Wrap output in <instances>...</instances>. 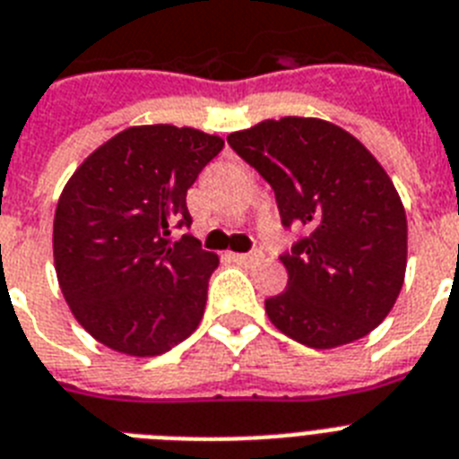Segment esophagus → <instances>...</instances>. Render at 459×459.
<instances>
[{"mask_svg": "<svg viewBox=\"0 0 459 459\" xmlns=\"http://www.w3.org/2000/svg\"><path fill=\"white\" fill-rule=\"evenodd\" d=\"M230 259L236 261L240 265H254L261 261V254L259 252H252V254H230Z\"/></svg>", "mask_w": 459, "mask_h": 459, "instance_id": "obj_1", "label": "esophagus"}]
</instances>
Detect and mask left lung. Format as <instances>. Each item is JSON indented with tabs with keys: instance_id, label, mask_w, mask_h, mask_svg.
<instances>
[{
	"instance_id": "left-lung-1",
	"label": "left lung",
	"mask_w": 459,
	"mask_h": 459,
	"mask_svg": "<svg viewBox=\"0 0 459 459\" xmlns=\"http://www.w3.org/2000/svg\"><path fill=\"white\" fill-rule=\"evenodd\" d=\"M229 144L271 184L284 229L307 230L280 256L289 282L265 299L273 325L315 350L371 333L406 275V212L383 165L322 118L261 121Z\"/></svg>"
}]
</instances>
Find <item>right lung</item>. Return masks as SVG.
Masks as SVG:
<instances>
[{"label":"right lung","mask_w":459,"mask_h":459,"mask_svg":"<svg viewBox=\"0 0 459 459\" xmlns=\"http://www.w3.org/2000/svg\"><path fill=\"white\" fill-rule=\"evenodd\" d=\"M223 140L177 126L114 134L79 165L57 200L53 256L76 322L107 348L156 357L200 325L219 256L188 229L186 191Z\"/></svg>","instance_id":"right-lung-1"}]
</instances>
